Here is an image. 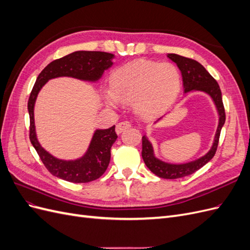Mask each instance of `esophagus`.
<instances>
[{"mask_svg":"<svg viewBox=\"0 0 250 250\" xmlns=\"http://www.w3.org/2000/svg\"><path fill=\"white\" fill-rule=\"evenodd\" d=\"M131 126L129 121H122V122H120L119 124H117L116 126V132L117 133H121L123 130L127 129V128H129Z\"/></svg>","mask_w":250,"mask_h":250,"instance_id":"obj_1","label":"esophagus"}]
</instances>
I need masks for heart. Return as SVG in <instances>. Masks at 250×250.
Returning a JSON list of instances; mask_svg holds the SVG:
<instances>
[{
  "instance_id": "heart-1",
  "label": "heart",
  "mask_w": 250,
  "mask_h": 250,
  "mask_svg": "<svg viewBox=\"0 0 250 250\" xmlns=\"http://www.w3.org/2000/svg\"><path fill=\"white\" fill-rule=\"evenodd\" d=\"M111 89L105 92V102L117 106L119 101L133 102L141 115L160 112L175 101L181 77L177 67L170 62L158 63L138 59L119 67L111 74Z\"/></svg>"
}]
</instances>
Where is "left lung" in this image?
<instances>
[{
  "label": "left lung",
  "instance_id": "1",
  "mask_svg": "<svg viewBox=\"0 0 250 250\" xmlns=\"http://www.w3.org/2000/svg\"><path fill=\"white\" fill-rule=\"evenodd\" d=\"M167 56L172 60V62L177 64L178 69L181 72L185 93L191 92V90H200V92L207 93L211 97V99L215 102L219 113V124L213 146H211L210 150L206 155L190 163L175 165L168 164L158 160V158L154 156L152 145H151V143L146 138V135H144L142 138V157L149 170L161 178L176 179L191 175V174L202 168L204 165L208 164L211 158L214 157L218 148L220 132L225 123V110L222 102L221 89L219 87L218 82L206 69H204V66L202 64H200L194 59L180 56L177 54H168Z\"/></svg>",
  "mask_w": 250,
  "mask_h": 250
}]
</instances>
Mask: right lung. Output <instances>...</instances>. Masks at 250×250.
<instances>
[{
	"instance_id": "obj_1",
	"label": "right lung",
	"mask_w": 250,
	"mask_h": 250,
	"mask_svg": "<svg viewBox=\"0 0 250 250\" xmlns=\"http://www.w3.org/2000/svg\"><path fill=\"white\" fill-rule=\"evenodd\" d=\"M113 54L99 51H77L50 62L41 72L28 101L30 117V142L40 155L47 170L58 178L70 183H89L99 178L106 171L110 161V148L118 135L115 125L108 129H98L84 156L76 161H62L51 155L37 141L34 126V104L37 94L46 82L56 77H73L81 80L97 81L103 72L112 65Z\"/></svg>"
}]
</instances>
